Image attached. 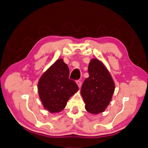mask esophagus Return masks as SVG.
Instances as JSON below:
<instances>
[{"label": "esophagus", "mask_w": 148, "mask_h": 148, "mask_svg": "<svg viewBox=\"0 0 148 148\" xmlns=\"http://www.w3.org/2000/svg\"><path fill=\"white\" fill-rule=\"evenodd\" d=\"M76 83H77V84L78 85V87L79 88H81V87H82V82H81V81H79V80H77L76 82Z\"/></svg>", "instance_id": "1"}]
</instances>
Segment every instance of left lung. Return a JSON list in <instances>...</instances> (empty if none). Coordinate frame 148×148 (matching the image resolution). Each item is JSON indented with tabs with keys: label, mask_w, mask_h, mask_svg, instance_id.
<instances>
[{
	"label": "left lung",
	"mask_w": 148,
	"mask_h": 148,
	"mask_svg": "<svg viewBox=\"0 0 148 148\" xmlns=\"http://www.w3.org/2000/svg\"><path fill=\"white\" fill-rule=\"evenodd\" d=\"M90 76L82 85L81 94L86 110L91 114L104 112L112 100L114 83L108 69L100 60L92 58L89 63Z\"/></svg>",
	"instance_id": "8db88e82"
}]
</instances>
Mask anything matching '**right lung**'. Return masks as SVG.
I'll list each match as a JSON object with an SVG mask.
<instances>
[{"label":"right lung","mask_w":148,"mask_h":148,"mask_svg":"<svg viewBox=\"0 0 148 148\" xmlns=\"http://www.w3.org/2000/svg\"><path fill=\"white\" fill-rule=\"evenodd\" d=\"M69 69L62 58L58 59L42 74L38 84V94L44 108L51 113L59 112L79 90L74 81L69 79Z\"/></svg>","instance_id":"add662e5"}]
</instances>
